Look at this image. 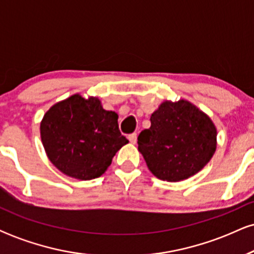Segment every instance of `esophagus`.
<instances>
[{
    "mask_svg": "<svg viewBox=\"0 0 254 254\" xmlns=\"http://www.w3.org/2000/svg\"><path fill=\"white\" fill-rule=\"evenodd\" d=\"M127 138H129L130 143L136 144V142H137V133H131V135H129V137H127Z\"/></svg>",
    "mask_w": 254,
    "mask_h": 254,
    "instance_id": "esophagus-1",
    "label": "esophagus"
}]
</instances>
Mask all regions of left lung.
Segmentation results:
<instances>
[{"instance_id":"left-lung-1","label":"left lung","mask_w":254,"mask_h":254,"mask_svg":"<svg viewBox=\"0 0 254 254\" xmlns=\"http://www.w3.org/2000/svg\"><path fill=\"white\" fill-rule=\"evenodd\" d=\"M150 123L137 143L149 171L159 179H188L202 170L216 150L214 122L190 101H164L151 115Z\"/></svg>"}]
</instances>
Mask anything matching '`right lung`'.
<instances>
[{"label": "right lung", "instance_id": "1", "mask_svg": "<svg viewBox=\"0 0 254 254\" xmlns=\"http://www.w3.org/2000/svg\"><path fill=\"white\" fill-rule=\"evenodd\" d=\"M40 137L52 165L65 176L90 180L103 176L113 156L129 143L118 127V115L95 97L74 94L44 115Z\"/></svg>", "mask_w": 254, "mask_h": 254}]
</instances>
